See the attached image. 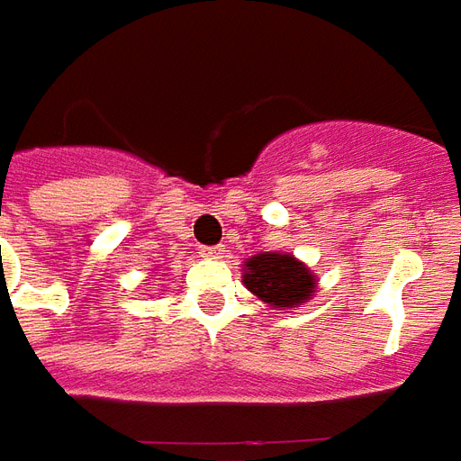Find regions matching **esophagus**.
Masks as SVG:
<instances>
[{"mask_svg": "<svg viewBox=\"0 0 461 461\" xmlns=\"http://www.w3.org/2000/svg\"><path fill=\"white\" fill-rule=\"evenodd\" d=\"M198 253H201V258H223L225 248L223 246H203L201 250H198Z\"/></svg>", "mask_w": 461, "mask_h": 461, "instance_id": "obj_1", "label": "esophagus"}]
</instances>
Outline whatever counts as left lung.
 Returning <instances> with one entry per match:
<instances>
[{"label":"left lung","mask_w":461,"mask_h":461,"mask_svg":"<svg viewBox=\"0 0 461 461\" xmlns=\"http://www.w3.org/2000/svg\"><path fill=\"white\" fill-rule=\"evenodd\" d=\"M243 283L273 308H295L315 293V277L293 256L260 253L246 263Z\"/></svg>","instance_id":"left-lung-1"}]
</instances>
